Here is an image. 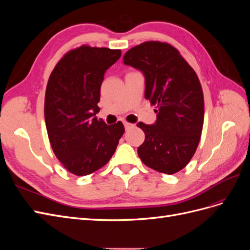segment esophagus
Instances as JSON below:
<instances>
[{"mask_svg": "<svg viewBox=\"0 0 250 250\" xmlns=\"http://www.w3.org/2000/svg\"><path fill=\"white\" fill-rule=\"evenodd\" d=\"M124 127H125V129L127 130V129H130V128L134 127V124H131V123H128V122H124Z\"/></svg>", "mask_w": 250, "mask_h": 250, "instance_id": "34e87169", "label": "esophagus"}]
</instances>
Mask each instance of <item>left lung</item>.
Returning a JSON list of instances; mask_svg holds the SVG:
<instances>
[{"mask_svg": "<svg viewBox=\"0 0 250 250\" xmlns=\"http://www.w3.org/2000/svg\"><path fill=\"white\" fill-rule=\"evenodd\" d=\"M123 60L144 74L145 98L157 107L154 124H137L145 132L138 154L151 169L176 173L191 161L202 132L204 100L197 75L167 42H143Z\"/></svg>", "mask_w": 250, "mask_h": 250, "instance_id": "obj_1", "label": "left lung"}]
</instances>
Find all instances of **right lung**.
<instances>
[{"label":"right lung","instance_id":"obj_1","mask_svg":"<svg viewBox=\"0 0 250 250\" xmlns=\"http://www.w3.org/2000/svg\"><path fill=\"white\" fill-rule=\"evenodd\" d=\"M121 50L83 46L71 50L52 71L44 97L50 144L63 167L77 176L102 168L115 153L125 129L122 122L98 120L104 74Z\"/></svg>","mask_w":250,"mask_h":250}]
</instances>
